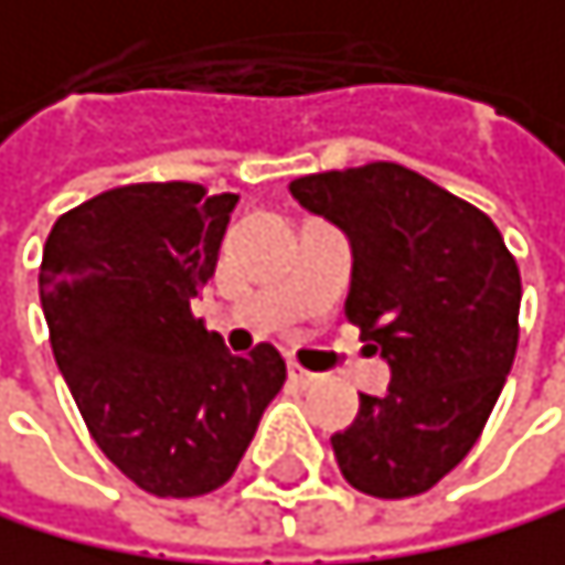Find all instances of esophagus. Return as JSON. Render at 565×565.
I'll return each instance as SVG.
<instances>
[{"label": "esophagus", "instance_id": "1", "mask_svg": "<svg viewBox=\"0 0 565 565\" xmlns=\"http://www.w3.org/2000/svg\"><path fill=\"white\" fill-rule=\"evenodd\" d=\"M317 380H320L317 373H307V369H303V365H297V362H289V383H297V386H303V390H307V386H313Z\"/></svg>", "mask_w": 565, "mask_h": 565}]
</instances>
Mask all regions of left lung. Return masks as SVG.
Listing matches in <instances>:
<instances>
[{"label": "left lung", "instance_id": "left-lung-1", "mask_svg": "<svg viewBox=\"0 0 565 565\" xmlns=\"http://www.w3.org/2000/svg\"><path fill=\"white\" fill-rule=\"evenodd\" d=\"M292 200L349 234L344 313L390 365L383 396L359 393L331 438L355 490L401 501L431 490L477 445L518 352L521 273L472 203L404 164L317 172Z\"/></svg>", "mask_w": 565, "mask_h": 565}]
</instances>
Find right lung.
<instances>
[{"label":"right lung","instance_id":"right-lung-1","mask_svg":"<svg viewBox=\"0 0 565 565\" xmlns=\"http://www.w3.org/2000/svg\"><path fill=\"white\" fill-rule=\"evenodd\" d=\"M234 203L196 182L120 185L61 213L44 245L54 362L103 456L154 497L224 487L286 383L273 344L231 355L189 310Z\"/></svg>","mask_w":565,"mask_h":565}]
</instances>
